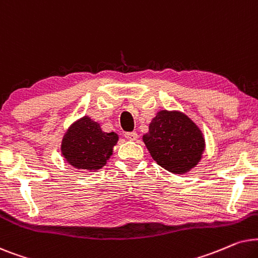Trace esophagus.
Listing matches in <instances>:
<instances>
[{"instance_id":"esophagus-1","label":"esophagus","mask_w":258,"mask_h":258,"mask_svg":"<svg viewBox=\"0 0 258 258\" xmlns=\"http://www.w3.org/2000/svg\"><path fill=\"white\" fill-rule=\"evenodd\" d=\"M125 138L128 139V140H136L138 138V135H137V132H126L125 135Z\"/></svg>"}]
</instances>
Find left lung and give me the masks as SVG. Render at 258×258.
<instances>
[{
    "label": "left lung",
    "mask_w": 258,
    "mask_h": 258,
    "mask_svg": "<svg viewBox=\"0 0 258 258\" xmlns=\"http://www.w3.org/2000/svg\"><path fill=\"white\" fill-rule=\"evenodd\" d=\"M144 143L158 165L172 173L195 167L204 151V138L192 120L180 112H158Z\"/></svg>",
    "instance_id": "1"
}]
</instances>
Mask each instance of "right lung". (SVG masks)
Listing matches in <instances>:
<instances>
[{
  "label": "right lung",
  "instance_id": "obj_1",
  "mask_svg": "<svg viewBox=\"0 0 258 258\" xmlns=\"http://www.w3.org/2000/svg\"><path fill=\"white\" fill-rule=\"evenodd\" d=\"M116 142L118 135L101 131L98 122L84 116L64 135L61 152L68 163L79 170H99L112 154Z\"/></svg>",
  "mask_w": 258,
  "mask_h": 258
}]
</instances>
